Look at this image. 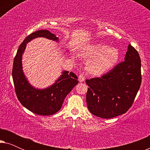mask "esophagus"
<instances>
[{
    "label": "esophagus",
    "instance_id": "34e87169",
    "mask_svg": "<svg viewBox=\"0 0 150 150\" xmlns=\"http://www.w3.org/2000/svg\"><path fill=\"white\" fill-rule=\"evenodd\" d=\"M85 76H84L83 74H80L79 76V81L80 83H82V82H84L85 81Z\"/></svg>",
    "mask_w": 150,
    "mask_h": 150
}]
</instances>
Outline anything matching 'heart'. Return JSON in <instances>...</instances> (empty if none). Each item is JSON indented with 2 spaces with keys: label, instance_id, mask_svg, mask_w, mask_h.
Instances as JSON below:
<instances>
[{
  "label": "heart",
  "instance_id": "obj_1",
  "mask_svg": "<svg viewBox=\"0 0 150 150\" xmlns=\"http://www.w3.org/2000/svg\"><path fill=\"white\" fill-rule=\"evenodd\" d=\"M82 57L87 61L86 69L94 76H101L113 68L117 64L120 52L102 42L88 44L83 48Z\"/></svg>",
  "mask_w": 150,
  "mask_h": 150
}]
</instances>
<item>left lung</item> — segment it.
<instances>
[{
    "instance_id": "left-lung-1",
    "label": "left lung",
    "mask_w": 150,
    "mask_h": 150,
    "mask_svg": "<svg viewBox=\"0 0 150 150\" xmlns=\"http://www.w3.org/2000/svg\"><path fill=\"white\" fill-rule=\"evenodd\" d=\"M141 59L136 49L128 45L125 61L100 78L86 80V95L91 114L109 119L128 111L141 83Z\"/></svg>"
}]
</instances>
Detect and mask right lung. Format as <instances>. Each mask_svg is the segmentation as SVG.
Instances as JSON below:
<instances>
[{"mask_svg": "<svg viewBox=\"0 0 150 150\" xmlns=\"http://www.w3.org/2000/svg\"><path fill=\"white\" fill-rule=\"evenodd\" d=\"M37 38H45L59 42V38L48 30L33 33L20 44L13 60L12 77L16 96L20 103L33 113L50 115L61 108L65 97L79 83L77 76L68 71H62L55 83L45 89H38L29 83L22 69V54L26 44Z\"/></svg>", "mask_w": 150, "mask_h": 150, "instance_id": "right-lung-1", "label": "right lung"}]
</instances>
